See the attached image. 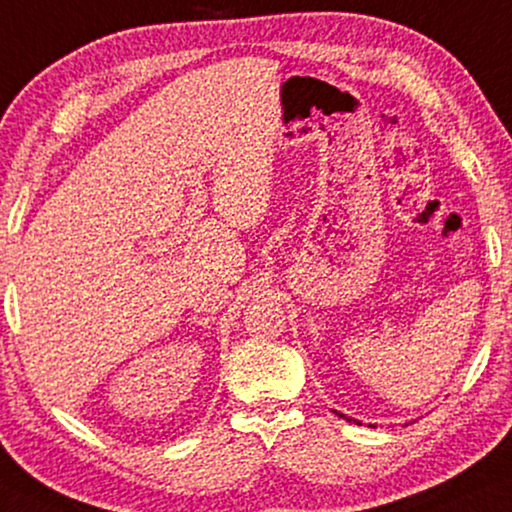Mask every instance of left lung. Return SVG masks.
Wrapping results in <instances>:
<instances>
[{
  "label": "left lung",
  "mask_w": 512,
  "mask_h": 512,
  "mask_svg": "<svg viewBox=\"0 0 512 512\" xmlns=\"http://www.w3.org/2000/svg\"><path fill=\"white\" fill-rule=\"evenodd\" d=\"M334 413H336V410H334ZM338 415H341V413H338ZM341 417H345V415H341Z\"/></svg>",
  "instance_id": "8db88e82"
}]
</instances>
